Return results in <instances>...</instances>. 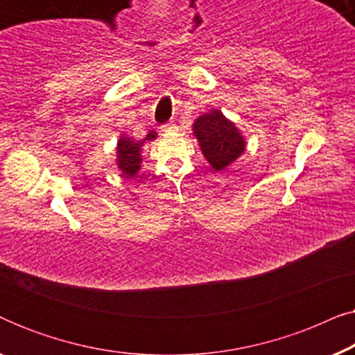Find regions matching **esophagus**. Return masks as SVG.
Returning <instances> with one entry per match:
<instances>
[{
    "label": "esophagus",
    "instance_id": "esophagus-1",
    "mask_svg": "<svg viewBox=\"0 0 355 355\" xmlns=\"http://www.w3.org/2000/svg\"><path fill=\"white\" fill-rule=\"evenodd\" d=\"M174 129H176V123H174V121H169L168 124H164L162 128L163 132H171V130H174Z\"/></svg>",
    "mask_w": 355,
    "mask_h": 355
}]
</instances>
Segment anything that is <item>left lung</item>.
Wrapping results in <instances>:
<instances>
[{
  "label": "left lung",
  "instance_id": "8db88e82",
  "mask_svg": "<svg viewBox=\"0 0 355 355\" xmlns=\"http://www.w3.org/2000/svg\"><path fill=\"white\" fill-rule=\"evenodd\" d=\"M192 134L203 157L216 173L225 171L247 148L244 135L220 110L198 116L192 124Z\"/></svg>",
  "mask_w": 355,
  "mask_h": 355
}]
</instances>
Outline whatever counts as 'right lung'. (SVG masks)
<instances>
[{
    "label": "right lung",
    "instance_id": "1",
    "mask_svg": "<svg viewBox=\"0 0 355 355\" xmlns=\"http://www.w3.org/2000/svg\"><path fill=\"white\" fill-rule=\"evenodd\" d=\"M158 137L155 130H150L147 137L135 140L128 134H121L116 144V166L121 171V176L135 178L142 168V148L147 142H152Z\"/></svg>",
    "mask_w": 355,
    "mask_h": 355
}]
</instances>
